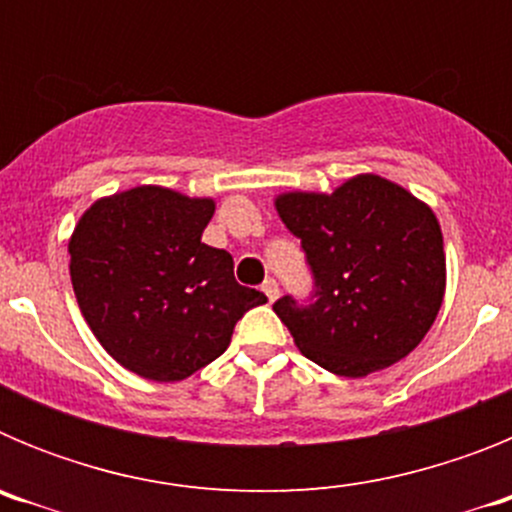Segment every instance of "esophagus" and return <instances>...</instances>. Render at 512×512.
<instances>
[{"mask_svg": "<svg viewBox=\"0 0 512 512\" xmlns=\"http://www.w3.org/2000/svg\"><path fill=\"white\" fill-rule=\"evenodd\" d=\"M261 289H264V295L269 297L271 302H274V300H277V297H279V284H277V279H266L264 287H261Z\"/></svg>", "mask_w": 512, "mask_h": 512, "instance_id": "obj_1", "label": "esophagus"}]
</instances>
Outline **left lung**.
Segmentation results:
<instances>
[{"label":"left lung","instance_id":"left-lung-1","mask_svg":"<svg viewBox=\"0 0 512 512\" xmlns=\"http://www.w3.org/2000/svg\"><path fill=\"white\" fill-rule=\"evenodd\" d=\"M279 217L302 241L315 300L274 302L310 361L338 377L387 369L431 330L446 292L436 215L400 184L359 174L330 194L284 192Z\"/></svg>","mask_w":512,"mask_h":512}]
</instances>
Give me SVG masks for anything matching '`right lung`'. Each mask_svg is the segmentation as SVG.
<instances>
[{
    "instance_id": "1",
    "label": "right lung",
    "mask_w": 512,
    "mask_h": 512,
    "mask_svg": "<svg viewBox=\"0 0 512 512\" xmlns=\"http://www.w3.org/2000/svg\"><path fill=\"white\" fill-rule=\"evenodd\" d=\"M215 200L166 187L94 202L69 241L71 284L104 351L153 382H179L230 346L235 323L264 305L233 277V256L202 243Z\"/></svg>"
}]
</instances>
